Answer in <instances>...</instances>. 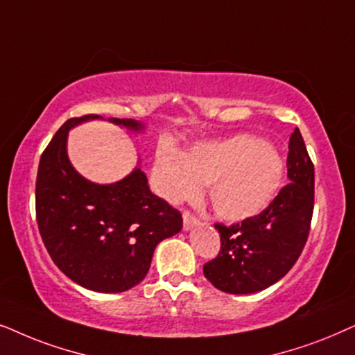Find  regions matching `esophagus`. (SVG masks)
Listing matches in <instances>:
<instances>
[{
    "instance_id": "esophagus-1",
    "label": "esophagus",
    "mask_w": 355,
    "mask_h": 355,
    "mask_svg": "<svg viewBox=\"0 0 355 355\" xmlns=\"http://www.w3.org/2000/svg\"><path fill=\"white\" fill-rule=\"evenodd\" d=\"M198 222H200V220H198V217L193 216L191 212H188V211L183 212V229L190 230L198 224Z\"/></svg>"
}]
</instances>
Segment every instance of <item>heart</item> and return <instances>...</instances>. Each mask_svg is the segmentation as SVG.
I'll list each match as a JSON object with an SVG mask.
<instances>
[{
    "mask_svg": "<svg viewBox=\"0 0 355 355\" xmlns=\"http://www.w3.org/2000/svg\"><path fill=\"white\" fill-rule=\"evenodd\" d=\"M284 159L276 146L253 136L195 144L183 155L160 146L154 162V185L170 202L200 196L207 187L216 214L247 220L266 209L284 180Z\"/></svg>",
    "mask_w": 355,
    "mask_h": 355,
    "instance_id": "1",
    "label": "heart"
}]
</instances>
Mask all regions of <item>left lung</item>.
Segmentation results:
<instances>
[{
    "label": "left lung",
    "mask_w": 355,
    "mask_h": 355,
    "mask_svg": "<svg viewBox=\"0 0 355 355\" xmlns=\"http://www.w3.org/2000/svg\"><path fill=\"white\" fill-rule=\"evenodd\" d=\"M289 183L266 209L242 224H216L220 252L202 266L205 277L227 294H253L284 277L309 239L315 168L299 128L289 139Z\"/></svg>",
    "instance_id": "obj_1"
}]
</instances>
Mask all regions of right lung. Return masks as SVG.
Listing matches in <instances>:
<instances>
[{"mask_svg": "<svg viewBox=\"0 0 355 355\" xmlns=\"http://www.w3.org/2000/svg\"><path fill=\"white\" fill-rule=\"evenodd\" d=\"M98 115L69 118L40 157L35 183L37 224L53 263L76 284L96 292H125L144 279L154 250L178 234L182 214L150 193L139 167L110 185L89 182L66 153L68 131ZM131 131L136 120L108 118Z\"/></svg>", "mask_w": 355, "mask_h": 355, "instance_id": "right-lung-1", "label": "right lung"}]
</instances>
